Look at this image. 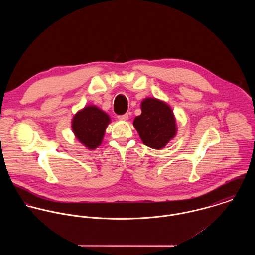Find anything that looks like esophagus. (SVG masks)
Masks as SVG:
<instances>
[{"label":"esophagus","mask_w":255,"mask_h":255,"mask_svg":"<svg viewBox=\"0 0 255 255\" xmlns=\"http://www.w3.org/2000/svg\"><path fill=\"white\" fill-rule=\"evenodd\" d=\"M118 119L121 120V121H127V120H128V114H125V115L118 116Z\"/></svg>","instance_id":"esophagus-1"}]
</instances>
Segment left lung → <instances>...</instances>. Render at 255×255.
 <instances>
[{
    "label": "left lung",
    "mask_w": 255,
    "mask_h": 255,
    "mask_svg": "<svg viewBox=\"0 0 255 255\" xmlns=\"http://www.w3.org/2000/svg\"><path fill=\"white\" fill-rule=\"evenodd\" d=\"M141 115L135 117L133 126L142 142L153 149H162L177 134L176 118L172 108L157 98L141 102Z\"/></svg>",
    "instance_id": "left-lung-1"
}]
</instances>
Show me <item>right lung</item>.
<instances>
[{
	"instance_id": "obj_1",
	"label": "right lung",
	"mask_w": 255,
	"mask_h": 255,
	"mask_svg": "<svg viewBox=\"0 0 255 255\" xmlns=\"http://www.w3.org/2000/svg\"><path fill=\"white\" fill-rule=\"evenodd\" d=\"M111 122L109 115L94 105L85 106L73 116L72 128L77 140L87 149L101 145Z\"/></svg>"
}]
</instances>
